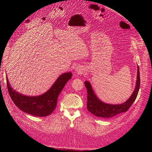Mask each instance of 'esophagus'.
<instances>
[{
    "instance_id": "obj_1",
    "label": "esophagus",
    "mask_w": 152,
    "mask_h": 152,
    "mask_svg": "<svg viewBox=\"0 0 152 152\" xmlns=\"http://www.w3.org/2000/svg\"><path fill=\"white\" fill-rule=\"evenodd\" d=\"M76 72L77 74H82L83 73V69L81 67H77L76 68Z\"/></svg>"
}]
</instances>
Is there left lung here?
Instances as JSON below:
<instances>
[{
    "label": "left lung",
    "instance_id": "8db88e82",
    "mask_svg": "<svg viewBox=\"0 0 152 152\" xmlns=\"http://www.w3.org/2000/svg\"><path fill=\"white\" fill-rule=\"evenodd\" d=\"M137 77L135 90L131 97L126 102L119 105H110L100 101L94 94L90 83L85 81L84 84L87 92V108L89 112L98 118H110L118 114L126 112L131 107L137 96L140 88V79L139 67L137 66Z\"/></svg>",
    "mask_w": 152,
    "mask_h": 152
}]
</instances>
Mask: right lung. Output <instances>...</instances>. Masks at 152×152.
<instances>
[{"instance_id": "right-lung-1", "label": "right lung", "mask_w": 152, "mask_h": 152, "mask_svg": "<svg viewBox=\"0 0 152 152\" xmlns=\"http://www.w3.org/2000/svg\"><path fill=\"white\" fill-rule=\"evenodd\" d=\"M71 77V72L61 75L49 91L36 97L25 96L17 92L10 86L7 77L6 78L8 91L16 106L28 114L44 117L50 115L55 109L58 95Z\"/></svg>"}]
</instances>
